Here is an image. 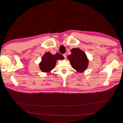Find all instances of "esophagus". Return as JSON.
Listing matches in <instances>:
<instances>
[{
    "label": "esophagus",
    "instance_id": "esophagus-1",
    "mask_svg": "<svg viewBox=\"0 0 123 123\" xmlns=\"http://www.w3.org/2000/svg\"><path fill=\"white\" fill-rule=\"evenodd\" d=\"M63 56H64V57H65V58H67V54H66V53H65V54H63Z\"/></svg>",
    "mask_w": 123,
    "mask_h": 123
}]
</instances>
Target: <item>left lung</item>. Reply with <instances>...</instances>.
Segmentation results:
<instances>
[{"mask_svg": "<svg viewBox=\"0 0 123 123\" xmlns=\"http://www.w3.org/2000/svg\"><path fill=\"white\" fill-rule=\"evenodd\" d=\"M71 54L68 56L72 67L77 72H83L88 68L89 61L87 55L80 48H73Z\"/></svg>", "mask_w": 123, "mask_h": 123, "instance_id": "left-lung-1", "label": "left lung"}]
</instances>
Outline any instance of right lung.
<instances>
[{
	"mask_svg": "<svg viewBox=\"0 0 123 123\" xmlns=\"http://www.w3.org/2000/svg\"><path fill=\"white\" fill-rule=\"evenodd\" d=\"M65 58L62 55L59 53L52 54L50 52L44 54L42 59V62L39 64L40 69L43 72L48 73L53 70L55 67L58 60H62Z\"/></svg>",
	"mask_w": 123,
	"mask_h": 123,
	"instance_id": "add662e5",
	"label": "right lung"
}]
</instances>
